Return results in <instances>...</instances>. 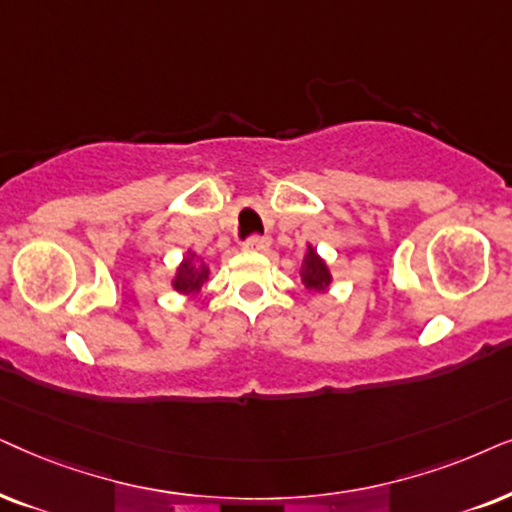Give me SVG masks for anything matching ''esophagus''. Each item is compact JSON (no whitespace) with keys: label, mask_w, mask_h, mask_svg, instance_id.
<instances>
[{"label":"esophagus","mask_w":512,"mask_h":512,"mask_svg":"<svg viewBox=\"0 0 512 512\" xmlns=\"http://www.w3.org/2000/svg\"><path fill=\"white\" fill-rule=\"evenodd\" d=\"M267 243H269L267 236L252 234V236H248V238H245V241H243V248H245V250H264V248H267Z\"/></svg>","instance_id":"34e87169"}]
</instances>
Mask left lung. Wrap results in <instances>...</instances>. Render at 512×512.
<instances>
[{
	"instance_id": "1",
	"label": "left lung",
	"mask_w": 512,
	"mask_h": 512,
	"mask_svg": "<svg viewBox=\"0 0 512 512\" xmlns=\"http://www.w3.org/2000/svg\"><path fill=\"white\" fill-rule=\"evenodd\" d=\"M302 283L306 290L311 292H323L327 285H330V271H327L325 262L316 255V250H306L304 264H302Z\"/></svg>"
}]
</instances>
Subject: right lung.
<instances>
[{"label":"right lung","instance_id":"add662e5","mask_svg":"<svg viewBox=\"0 0 512 512\" xmlns=\"http://www.w3.org/2000/svg\"><path fill=\"white\" fill-rule=\"evenodd\" d=\"M206 281H208V267L192 252V255H187L185 262L180 264V269H177L175 290L177 292H196Z\"/></svg>","mask_w":512,"mask_h":512}]
</instances>
